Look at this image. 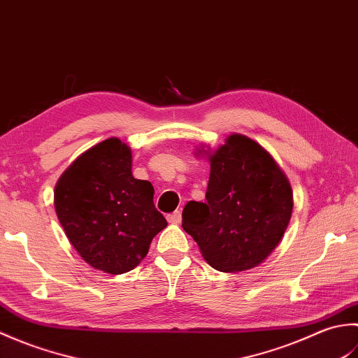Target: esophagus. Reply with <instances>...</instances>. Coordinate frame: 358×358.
Listing matches in <instances>:
<instances>
[{"label":"esophagus","mask_w":358,"mask_h":358,"mask_svg":"<svg viewBox=\"0 0 358 358\" xmlns=\"http://www.w3.org/2000/svg\"><path fill=\"white\" fill-rule=\"evenodd\" d=\"M167 222L172 223V224H180L181 223V212L180 210H175L173 214L167 215Z\"/></svg>","instance_id":"esophagus-1"}]
</instances>
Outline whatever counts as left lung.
Listing matches in <instances>:
<instances>
[{"label": "left lung", "instance_id": "obj_1", "mask_svg": "<svg viewBox=\"0 0 358 358\" xmlns=\"http://www.w3.org/2000/svg\"><path fill=\"white\" fill-rule=\"evenodd\" d=\"M195 155L210 163L206 203L189 201L183 229L212 268L241 272L257 268L283 238L294 195L286 173L257 141L231 134L212 150Z\"/></svg>", "mask_w": 358, "mask_h": 358}]
</instances>
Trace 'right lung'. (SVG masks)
<instances>
[{
  "label": "right lung",
  "instance_id": "obj_1",
  "mask_svg": "<svg viewBox=\"0 0 358 358\" xmlns=\"http://www.w3.org/2000/svg\"><path fill=\"white\" fill-rule=\"evenodd\" d=\"M57 217L83 260L124 273L141 263L167 226L155 209L154 186L132 175V150L115 136L83 152L58 178Z\"/></svg>",
  "mask_w": 358,
  "mask_h": 358
}]
</instances>
